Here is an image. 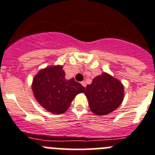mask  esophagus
I'll return each mask as SVG.
<instances>
[{
    "label": "esophagus",
    "mask_w": 155,
    "mask_h": 155,
    "mask_svg": "<svg viewBox=\"0 0 155 155\" xmlns=\"http://www.w3.org/2000/svg\"><path fill=\"white\" fill-rule=\"evenodd\" d=\"M81 84H82V86L84 87H86V83H85V82H84V81H82V82H81Z\"/></svg>",
    "instance_id": "obj_1"
}]
</instances>
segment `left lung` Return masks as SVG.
Wrapping results in <instances>:
<instances>
[{"label": "left lung", "mask_w": 155, "mask_h": 155, "mask_svg": "<svg viewBox=\"0 0 155 155\" xmlns=\"http://www.w3.org/2000/svg\"><path fill=\"white\" fill-rule=\"evenodd\" d=\"M85 96L93 114L106 115L115 110L124 97L123 84L107 73L96 76L90 85H87Z\"/></svg>", "instance_id": "8db88e82"}]
</instances>
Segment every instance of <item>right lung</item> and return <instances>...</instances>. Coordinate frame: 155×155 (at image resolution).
I'll return each instance as SVG.
<instances>
[{
	"mask_svg": "<svg viewBox=\"0 0 155 155\" xmlns=\"http://www.w3.org/2000/svg\"><path fill=\"white\" fill-rule=\"evenodd\" d=\"M31 88L37 101L54 114L67 111L73 98L85 91L74 78L66 79L65 72L60 65L40 70L33 79Z\"/></svg>",
	"mask_w": 155,
	"mask_h": 155,
	"instance_id": "add662e5",
	"label": "right lung"
}]
</instances>
